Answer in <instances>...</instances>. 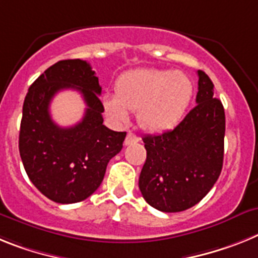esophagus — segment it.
Here are the masks:
<instances>
[{
    "instance_id": "obj_1",
    "label": "esophagus",
    "mask_w": 258,
    "mask_h": 258,
    "mask_svg": "<svg viewBox=\"0 0 258 258\" xmlns=\"http://www.w3.org/2000/svg\"><path fill=\"white\" fill-rule=\"evenodd\" d=\"M138 142H139V136H136L135 134H132V132H128L126 139H124V144L126 145H132Z\"/></svg>"
}]
</instances>
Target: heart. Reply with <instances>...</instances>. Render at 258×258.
I'll return each mask as SVG.
<instances>
[{
  "mask_svg": "<svg viewBox=\"0 0 258 258\" xmlns=\"http://www.w3.org/2000/svg\"><path fill=\"white\" fill-rule=\"evenodd\" d=\"M194 95V84L182 71L139 69L122 75L115 96L104 97L105 111L111 119L123 122L127 111L138 110V122L149 132L174 128L184 116Z\"/></svg>",
  "mask_w": 258,
  "mask_h": 258,
  "instance_id": "heart-1",
  "label": "heart"
}]
</instances>
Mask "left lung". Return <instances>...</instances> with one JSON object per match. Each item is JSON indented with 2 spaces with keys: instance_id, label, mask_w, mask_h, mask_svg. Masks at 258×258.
<instances>
[{
  "instance_id": "1",
  "label": "left lung",
  "mask_w": 258,
  "mask_h": 258,
  "mask_svg": "<svg viewBox=\"0 0 258 258\" xmlns=\"http://www.w3.org/2000/svg\"><path fill=\"white\" fill-rule=\"evenodd\" d=\"M196 106L174 130L143 138L147 160L139 188L151 207L183 212L207 196L223 165L225 109L214 97V84L197 71Z\"/></svg>"
}]
</instances>
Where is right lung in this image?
Segmentation results:
<instances>
[{
  "mask_svg": "<svg viewBox=\"0 0 258 258\" xmlns=\"http://www.w3.org/2000/svg\"><path fill=\"white\" fill-rule=\"evenodd\" d=\"M75 89L87 104L83 119L59 127L48 111L51 98ZM101 87L88 62L64 59L46 69L32 83L23 104L19 153L24 170L44 196L58 204L86 200L100 187L109 161L120 152L126 132L102 124Z\"/></svg>",
  "mask_w": 258,
  "mask_h": 258,
  "instance_id": "right-lung-1",
  "label": "right lung"
}]
</instances>
